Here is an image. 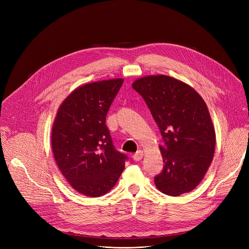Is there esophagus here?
<instances>
[{"label":"esophagus","mask_w":249,"mask_h":249,"mask_svg":"<svg viewBox=\"0 0 249 249\" xmlns=\"http://www.w3.org/2000/svg\"><path fill=\"white\" fill-rule=\"evenodd\" d=\"M143 157H144V152L142 151V150H140V151H138V152L133 156V159H134L135 160L139 161V160H141L142 159H143Z\"/></svg>","instance_id":"esophagus-1"}]
</instances>
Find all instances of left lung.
<instances>
[{
  "label": "left lung",
  "instance_id": "8db88e82",
  "mask_svg": "<svg viewBox=\"0 0 249 249\" xmlns=\"http://www.w3.org/2000/svg\"><path fill=\"white\" fill-rule=\"evenodd\" d=\"M132 88L145 99L163 142L157 188L175 197L192 191L215 154L216 132L206 102L192 87L165 75L139 78Z\"/></svg>",
  "mask_w": 249,
  "mask_h": 249
}]
</instances>
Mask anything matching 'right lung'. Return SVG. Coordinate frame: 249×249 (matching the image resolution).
Listing matches in <instances>:
<instances>
[{
  "label": "right lung",
  "instance_id": "right-lung-1",
  "mask_svg": "<svg viewBox=\"0 0 249 249\" xmlns=\"http://www.w3.org/2000/svg\"><path fill=\"white\" fill-rule=\"evenodd\" d=\"M123 79L97 81L71 92L59 106L52 126L51 146L56 163L69 184L88 197L108 193L125 167L105 125Z\"/></svg>",
  "mask_w": 249,
  "mask_h": 249
}]
</instances>
